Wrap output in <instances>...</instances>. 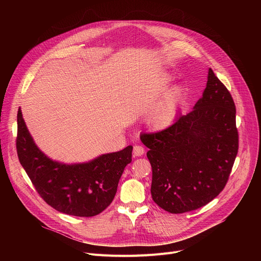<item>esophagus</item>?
<instances>
[{
	"mask_svg": "<svg viewBox=\"0 0 261 261\" xmlns=\"http://www.w3.org/2000/svg\"><path fill=\"white\" fill-rule=\"evenodd\" d=\"M145 153V148L141 145H135L133 147V154L134 156H142Z\"/></svg>",
	"mask_w": 261,
	"mask_h": 261,
	"instance_id": "obj_1",
	"label": "esophagus"
}]
</instances>
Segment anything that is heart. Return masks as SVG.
<instances>
[{"mask_svg": "<svg viewBox=\"0 0 261 261\" xmlns=\"http://www.w3.org/2000/svg\"><path fill=\"white\" fill-rule=\"evenodd\" d=\"M182 99L183 90L181 88L172 89L151 115L150 118L151 126L156 130H163L171 126Z\"/></svg>", "mask_w": 261, "mask_h": 261, "instance_id": "obj_1", "label": "heart"}]
</instances>
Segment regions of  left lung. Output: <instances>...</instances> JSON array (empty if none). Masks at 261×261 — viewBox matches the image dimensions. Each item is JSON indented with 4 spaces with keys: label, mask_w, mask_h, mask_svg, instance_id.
<instances>
[{
    "label": "left lung",
    "mask_w": 261,
    "mask_h": 261,
    "mask_svg": "<svg viewBox=\"0 0 261 261\" xmlns=\"http://www.w3.org/2000/svg\"><path fill=\"white\" fill-rule=\"evenodd\" d=\"M152 167L151 196L171 214L198 210L225 187L238 153L236 107L212 68L194 110L162 131L142 133Z\"/></svg>",
    "instance_id": "8db88e82"
}]
</instances>
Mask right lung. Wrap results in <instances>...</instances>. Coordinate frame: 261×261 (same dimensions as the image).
Masks as SVG:
<instances>
[{"label": "right lung", "instance_id": "1", "mask_svg": "<svg viewBox=\"0 0 261 261\" xmlns=\"http://www.w3.org/2000/svg\"><path fill=\"white\" fill-rule=\"evenodd\" d=\"M17 120L19 161L49 206L66 215L93 217L111 204L123 169L132 161V146L89 163L66 165L51 161L36 146L20 108Z\"/></svg>", "mask_w": 261, "mask_h": 261}]
</instances>
